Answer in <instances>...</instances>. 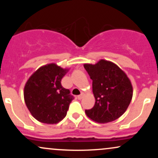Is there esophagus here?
I'll return each instance as SVG.
<instances>
[{
  "instance_id": "obj_1",
  "label": "esophagus",
  "mask_w": 158,
  "mask_h": 158,
  "mask_svg": "<svg viewBox=\"0 0 158 158\" xmlns=\"http://www.w3.org/2000/svg\"><path fill=\"white\" fill-rule=\"evenodd\" d=\"M84 96H85V94H81V95H79V96H78V99H82V98H83V97H84Z\"/></svg>"
}]
</instances>
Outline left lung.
Returning <instances> with one entry per match:
<instances>
[{"instance_id":"8db88e82","label":"left lung","mask_w":158,"mask_h":158,"mask_svg":"<svg viewBox=\"0 0 158 158\" xmlns=\"http://www.w3.org/2000/svg\"><path fill=\"white\" fill-rule=\"evenodd\" d=\"M84 68L93 80L95 105L85 110L90 119L107 123L120 117L129 106L133 96V87L126 73L114 62L100 59L96 64H84Z\"/></svg>"}]
</instances>
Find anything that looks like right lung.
I'll return each mask as SVG.
<instances>
[{"label":"right lung","mask_w":158,"mask_h":158,"mask_svg":"<svg viewBox=\"0 0 158 158\" xmlns=\"http://www.w3.org/2000/svg\"><path fill=\"white\" fill-rule=\"evenodd\" d=\"M68 70L50 63L40 67L27 81L23 89L25 103L39 122L56 124L67 115L73 97L61 86V81Z\"/></svg>","instance_id":"1"}]
</instances>
